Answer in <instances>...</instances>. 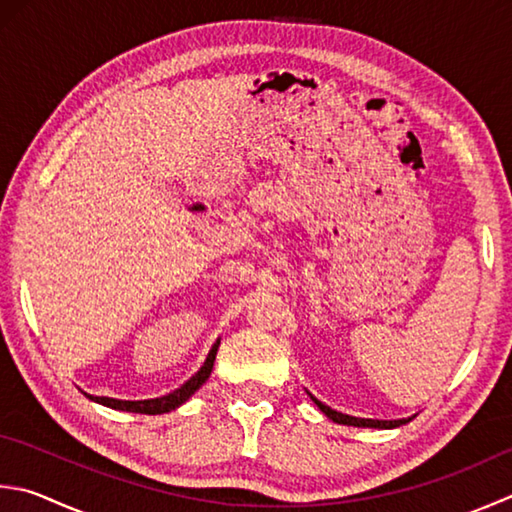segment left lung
I'll return each instance as SVG.
<instances>
[{"label":"left lung","instance_id":"obj_1","mask_svg":"<svg viewBox=\"0 0 512 512\" xmlns=\"http://www.w3.org/2000/svg\"><path fill=\"white\" fill-rule=\"evenodd\" d=\"M315 404L319 406V410H322V413H324L326 417L333 419V422H337V424H346V426L395 428V426H399V424H404V422H406V419H397V422H382V419H359V417H350V415H344V413H337V410L328 408V406H326V404H322V402H317V399H315Z\"/></svg>","mask_w":512,"mask_h":512}]
</instances>
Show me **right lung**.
Returning <instances> with one entry per match:
<instances>
[{
	"instance_id": "add662e5",
	"label": "right lung",
	"mask_w": 512,
	"mask_h": 512,
	"mask_svg": "<svg viewBox=\"0 0 512 512\" xmlns=\"http://www.w3.org/2000/svg\"><path fill=\"white\" fill-rule=\"evenodd\" d=\"M217 346H213V350H210L204 366L197 370V375H193L188 379V382L182 386L173 390V393L166 395V397H157V399H144V402H122V399H110V397H90L93 402L97 404H104L108 408H115V410H126V413H139V415H162V413H170V410H175L177 406H182L186 399L195 393V390L202 386L210 370H213V364H215V355H217Z\"/></svg>"
}]
</instances>
